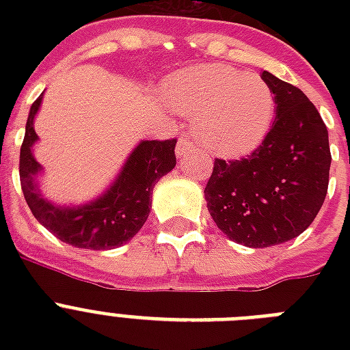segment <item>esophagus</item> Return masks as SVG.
Instances as JSON below:
<instances>
[{
  "label": "esophagus",
  "mask_w": 350,
  "mask_h": 350,
  "mask_svg": "<svg viewBox=\"0 0 350 350\" xmlns=\"http://www.w3.org/2000/svg\"><path fill=\"white\" fill-rule=\"evenodd\" d=\"M192 150H194V143H192L191 137H180V142L176 145V156H178V158H185V156H189Z\"/></svg>",
  "instance_id": "esophagus-1"
}]
</instances>
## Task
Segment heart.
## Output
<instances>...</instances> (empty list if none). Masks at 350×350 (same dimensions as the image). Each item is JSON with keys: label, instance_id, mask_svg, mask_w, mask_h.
<instances>
[{"label": "heart", "instance_id": "1", "mask_svg": "<svg viewBox=\"0 0 350 350\" xmlns=\"http://www.w3.org/2000/svg\"><path fill=\"white\" fill-rule=\"evenodd\" d=\"M167 111L192 118V132L208 152L238 158L271 131L276 100L271 85L225 63H200L170 74L159 87Z\"/></svg>", "mask_w": 350, "mask_h": 350}]
</instances>
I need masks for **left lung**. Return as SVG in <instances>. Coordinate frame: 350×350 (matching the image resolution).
I'll return each mask as SVG.
<instances>
[{"instance_id": "obj_1", "label": "left lung", "mask_w": 350, "mask_h": 350, "mask_svg": "<svg viewBox=\"0 0 350 350\" xmlns=\"http://www.w3.org/2000/svg\"><path fill=\"white\" fill-rule=\"evenodd\" d=\"M276 118L247 158L216 159L205 187L214 224L250 249L285 243L304 232L325 202L331 169L329 132L309 98L263 70Z\"/></svg>"}]
</instances>
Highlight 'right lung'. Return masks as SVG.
Returning <instances> with one entry per match:
<instances>
[{
  "label": "right lung",
  "instance_id": "add662e5",
  "mask_svg": "<svg viewBox=\"0 0 350 350\" xmlns=\"http://www.w3.org/2000/svg\"><path fill=\"white\" fill-rule=\"evenodd\" d=\"M41 101L43 94L30 107L19 152L21 191L34 218L56 238L78 249L109 250L125 245L147 221L154 185L176 167V139H142L100 196L79 205L54 203L41 191L43 167L34 156V145L40 139L34 120Z\"/></svg>",
  "mask_w": 350,
  "mask_h": 350
}]
</instances>
